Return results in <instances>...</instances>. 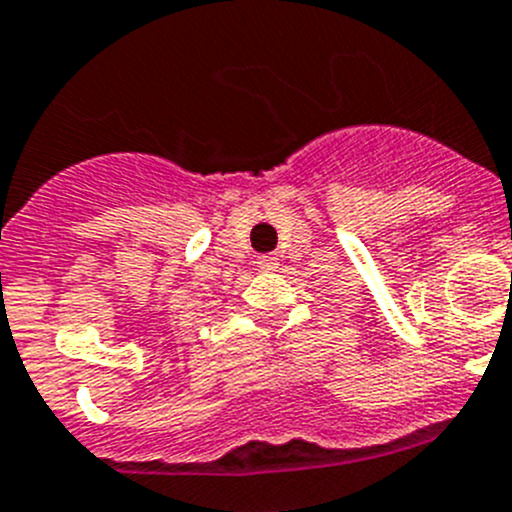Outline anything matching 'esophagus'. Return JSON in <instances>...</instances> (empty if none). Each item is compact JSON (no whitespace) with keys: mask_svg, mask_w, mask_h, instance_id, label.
<instances>
[{"mask_svg":"<svg viewBox=\"0 0 512 512\" xmlns=\"http://www.w3.org/2000/svg\"><path fill=\"white\" fill-rule=\"evenodd\" d=\"M256 264H259L264 271H274L276 266H279V256H276V253H264V256H259Z\"/></svg>","mask_w":512,"mask_h":512,"instance_id":"34e87169","label":"esophagus"}]
</instances>
